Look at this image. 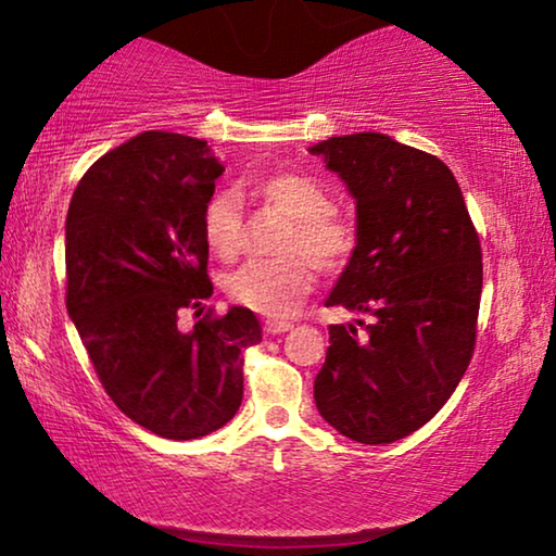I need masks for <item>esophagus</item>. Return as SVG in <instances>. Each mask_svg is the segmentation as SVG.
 I'll return each instance as SVG.
<instances>
[{"label": "esophagus", "instance_id": "esophagus-1", "mask_svg": "<svg viewBox=\"0 0 556 556\" xmlns=\"http://www.w3.org/2000/svg\"><path fill=\"white\" fill-rule=\"evenodd\" d=\"M291 320H265V333H286L291 331Z\"/></svg>", "mask_w": 556, "mask_h": 556}]
</instances>
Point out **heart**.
<instances>
[{"mask_svg": "<svg viewBox=\"0 0 556 556\" xmlns=\"http://www.w3.org/2000/svg\"><path fill=\"white\" fill-rule=\"evenodd\" d=\"M253 198L286 215L291 228L276 261H248L225 280L230 301L268 318H286L313 291V266L341 270L358 248V228L338 213L324 182L305 173H270L251 182ZM203 240L215 258L232 261L243 245V205L236 190H218L200 215Z\"/></svg>", "mask_w": 556, "mask_h": 556, "instance_id": "heart-1", "label": "heart"}]
</instances>
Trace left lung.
<instances>
[{"label": "left lung", "instance_id": "left-lung-1", "mask_svg": "<svg viewBox=\"0 0 556 556\" xmlns=\"http://www.w3.org/2000/svg\"><path fill=\"white\" fill-rule=\"evenodd\" d=\"M356 198L358 248L326 305L374 316L328 328L320 416L358 444H393L439 414L477 345L481 243L437 155L381 132L313 144Z\"/></svg>", "mask_w": 556, "mask_h": 556}]
</instances>
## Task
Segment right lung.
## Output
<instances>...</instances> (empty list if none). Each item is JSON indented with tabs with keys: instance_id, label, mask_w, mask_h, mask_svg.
<instances>
[{
	"instance_id": "add662e5",
	"label": "right lung",
	"mask_w": 556,
	"mask_h": 556,
	"mask_svg": "<svg viewBox=\"0 0 556 556\" xmlns=\"http://www.w3.org/2000/svg\"><path fill=\"white\" fill-rule=\"evenodd\" d=\"M220 175L205 140L142 132L83 175L64 223L67 313L94 374L119 412L173 441L236 416L243 351L263 338L240 305L178 328L213 293L200 215Z\"/></svg>"
}]
</instances>
